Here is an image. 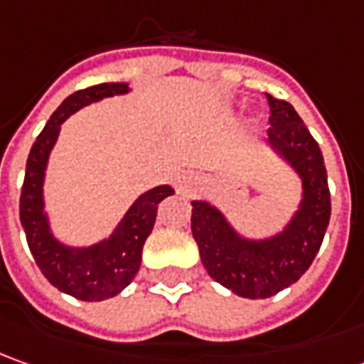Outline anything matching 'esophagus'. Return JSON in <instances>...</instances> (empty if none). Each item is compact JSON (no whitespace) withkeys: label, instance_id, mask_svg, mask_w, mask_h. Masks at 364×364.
Wrapping results in <instances>:
<instances>
[{"label":"esophagus","instance_id":"obj_1","mask_svg":"<svg viewBox=\"0 0 364 364\" xmlns=\"http://www.w3.org/2000/svg\"><path fill=\"white\" fill-rule=\"evenodd\" d=\"M199 187H201V175H199V173H193V171L183 173L181 177H179V183H177V191L183 195L195 193Z\"/></svg>","mask_w":364,"mask_h":364}]
</instances>
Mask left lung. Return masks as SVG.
<instances>
[{
	"label": "left lung",
	"instance_id": "8db88e82",
	"mask_svg": "<svg viewBox=\"0 0 364 364\" xmlns=\"http://www.w3.org/2000/svg\"><path fill=\"white\" fill-rule=\"evenodd\" d=\"M268 96V143L302 179V201L282 232L247 240L218 207L191 201V232L207 274L242 298H269L310 268L331 220V191L318 143L294 107Z\"/></svg>",
	"mask_w": 364,
	"mask_h": 364
}]
</instances>
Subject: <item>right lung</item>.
I'll use <instances>...</instances> for the list:
<instances>
[{"mask_svg": "<svg viewBox=\"0 0 364 364\" xmlns=\"http://www.w3.org/2000/svg\"><path fill=\"white\" fill-rule=\"evenodd\" d=\"M127 82H105L70 95L38 134L26 163L19 197V220L38 268L60 292L86 302H100L122 292L141 268L144 240L153 232L159 203L173 195V187L159 185L143 193L124 213L110 237L88 247L58 242L44 211V177L48 157L60 134V124L82 107L107 96L127 95Z\"/></svg>", "mask_w": 364, "mask_h": 364, "instance_id": "right-lung-1", "label": "right lung"}]
</instances>
